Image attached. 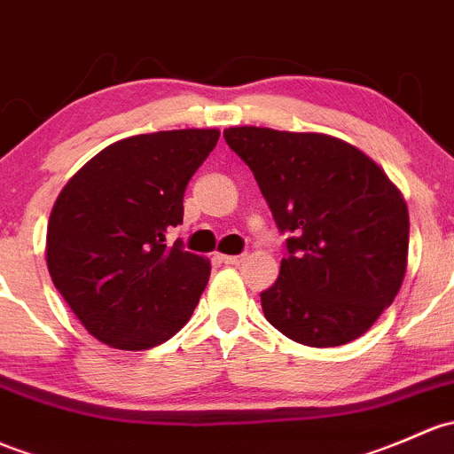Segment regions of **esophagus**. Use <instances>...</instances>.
Wrapping results in <instances>:
<instances>
[{"label":"esophagus","mask_w":454,"mask_h":454,"mask_svg":"<svg viewBox=\"0 0 454 454\" xmlns=\"http://www.w3.org/2000/svg\"><path fill=\"white\" fill-rule=\"evenodd\" d=\"M219 261L226 265H239L243 261V254H219Z\"/></svg>","instance_id":"obj_1"}]
</instances>
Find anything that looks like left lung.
<instances>
[{"instance_id": "obj_1", "label": "left lung", "mask_w": 454, "mask_h": 454, "mask_svg": "<svg viewBox=\"0 0 454 454\" xmlns=\"http://www.w3.org/2000/svg\"><path fill=\"white\" fill-rule=\"evenodd\" d=\"M252 169L287 256L261 294L265 319L313 348L361 337L394 302L407 271L409 213L364 152L317 132L226 128Z\"/></svg>"}]
</instances>
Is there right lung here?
<instances>
[{
    "label": "right lung",
    "instance_id": "add662e5",
    "mask_svg": "<svg viewBox=\"0 0 454 454\" xmlns=\"http://www.w3.org/2000/svg\"><path fill=\"white\" fill-rule=\"evenodd\" d=\"M219 130H167L121 139L89 160L60 191L47 223V270L93 337L145 350L189 322L211 265L167 246L183 223L191 176Z\"/></svg>",
    "mask_w": 454,
    "mask_h": 454
}]
</instances>
